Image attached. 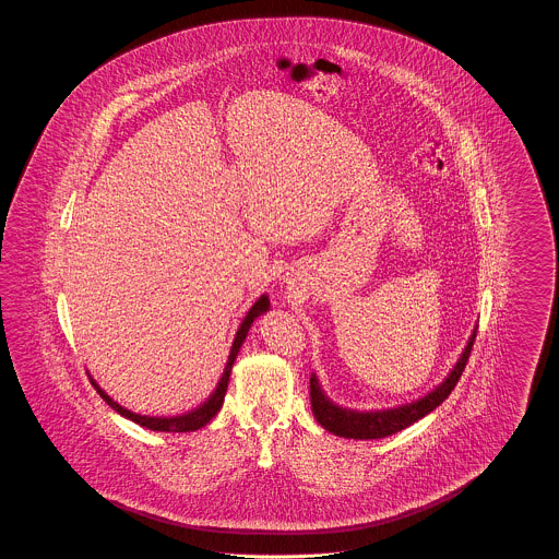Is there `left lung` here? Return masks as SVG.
<instances>
[{
  "instance_id": "1",
  "label": "left lung",
  "mask_w": 559,
  "mask_h": 559,
  "mask_svg": "<svg viewBox=\"0 0 559 559\" xmlns=\"http://www.w3.org/2000/svg\"><path fill=\"white\" fill-rule=\"evenodd\" d=\"M476 331L469 335L467 346L463 347L459 360L454 362L451 372L438 383L433 390H429L426 396L399 404L394 408H377V411H354L347 406H340L333 400L329 399L319 383L317 372L310 374V402H312V413L317 417L320 426L326 431L340 436V438H352V440H377V438H388L392 433H399L404 427L413 426L415 421L424 419L433 408H438L444 400L451 396L461 372L467 365L469 352L474 347Z\"/></svg>"
}]
</instances>
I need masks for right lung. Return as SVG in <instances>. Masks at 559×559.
Masks as SVG:
<instances>
[{
	"mask_svg": "<svg viewBox=\"0 0 559 559\" xmlns=\"http://www.w3.org/2000/svg\"><path fill=\"white\" fill-rule=\"evenodd\" d=\"M267 310H270V299H267V295L264 293V295H262V297H260V299L249 308V312L245 314V319L240 322L239 331H237V335H235V342H233V346H230L228 362H226V367H224V372H222V377H219V381H217L215 390L210 394V399L205 400V402H201L199 406L190 408L187 413L169 415V417L140 415V413H133L130 408H126V406H121L119 402H115V400L110 399L107 392L96 383V379H94V377H92V383H94V388L98 390V394L103 396V400L107 402L108 406H110L112 411H117L121 417L130 419V421L138 424V426L146 427V429H151V431H169V433H178V431H197V429L207 426V424L212 421L213 417L219 413V408H222V404H224L226 390H228V381H230L233 365H235V360H237V356H239L240 346L245 344L247 333H249V329H251L253 320L258 319V317H262V314H266Z\"/></svg>",
	"mask_w": 559,
	"mask_h": 559,
	"instance_id": "1",
	"label": "right lung"
}]
</instances>
